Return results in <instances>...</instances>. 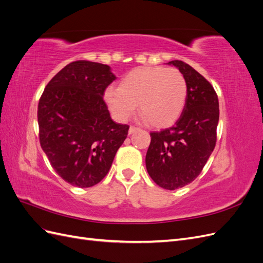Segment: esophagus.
I'll list each match as a JSON object with an SVG mask.
<instances>
[{
	"label": "esophagus",
	"mask_w": 263,
	"mask_h": 263,
	"mask_svg": "<svg viewBox=\"0 0 263 263\" xmlns=\"http://www.w3.org/2000/svg\"><path fill=\"white\" fill-rule=\"evenodd\" d=\"M137 130H139V128L138 127H135V126H130L129 127V129H128V134L130 135V134H134L135 132H137Z\"/></svg>",
	"instance_id": "obj_1"
}]
</instances>
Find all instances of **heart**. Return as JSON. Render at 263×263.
Here are the masks:
<instances>
[{"label": "heart", "mask_w": 263, "mask_h": 263, "mask_svg": "<svg viewBox=\"0 0 263 263\" xmlns=\"http://www.w3.org/2000/svg\"><path fill=\"white\" fill-rule=\"evenodd\" d=\"M187 84L174 68H136L127 73L118 87H108L104 100L113 116L126 122L136 110L156 128L172 125L185 106Z\"/></svg>", "instance_id": "heart-1"}]
</instances>
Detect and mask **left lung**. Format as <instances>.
<instances>
[{
	"label": "left lung",
	"instance_id": "obj_1",
	"mask_svg": "<svg viewBox=\"0 0 263 263\" xmlns=\"http://www.w3.org/2000/svg\"><path fill=\"white\" fill-rule=\"evenodd\" d=\"M187 84L185 106L170 128L150 133L146 155L150 178L165 190H177L194 181L216 145L219 119L217 94L206 79L187 63L173 60Z\"/></svg>",
	"mask_w": 263,
	"mask_h": 263
}]
</instances>
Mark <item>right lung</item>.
Wrapping results in <instances>:
<instances>
[{"mask_svg":"<svg viewBox=\"0 0 263 263\" xmlns=\"http://www.w3.org/2000/svg\"><path fill=\"white\" fill-rule=\"evenodd\" d=\"M115 79L107 65L73 61L51 79L39 100L41 146L71 185L98 184L128 134L129 126L115 123L103 100Z\"/></svg>","mask_w":263,"mask_h":263,"instance_id":"obj_1","label":"right lung"}]
</instances>
